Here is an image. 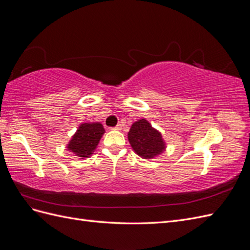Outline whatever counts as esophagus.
<instances>
[{
	"mask_svg": "<svg viewBox=\"0 0 250 250\" xmlns=\"http://www.w3.org/2000/svg\"><path fill=\"white\" fill-rule=\"evenodd\" d=\"M123 129V125H117L116 126H114V127H112V130H115V131H119V130H121Z\"/></svg>",
	"mask_w": 250,
	"mask_h": 250,
	"instance_id": "1",
	"label": "esophagus"
}]
</instances>
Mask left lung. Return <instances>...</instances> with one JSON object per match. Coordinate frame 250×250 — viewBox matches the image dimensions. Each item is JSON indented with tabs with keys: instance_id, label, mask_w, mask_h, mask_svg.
Instances as JSON below:
<instances>
[{
	"instance_id": "8db88e82",
	"label": "left lung",
	"mask_w": 250,
	"mask_h": 250,
	"mask_svg": "<svg viewBox=\"0 0 250 250\" xmlns=\"http://www.w3.org/2000/svg\"><path fill=\"white\" fill-rule=\"evenodd\" d=\"M127 139L134 152L143 159H153L166 150L161 132L145 118L135 121L127 133Z\"/></svg>"
}]
</instances>
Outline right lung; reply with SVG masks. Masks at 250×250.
<instances>
[{
	"label": "right lung",
	"instance_id": "right-lung-1",
	"mask_svg": "<svg viewBox=\"0 0 250 250\" xmlns=\"http://www.w3.org/2000/svg\"><path fill=\"white\" fill-rule=\"evenodd\" d=\"M104 133L105 130L100 123L81 124L67 144V149L80 159L90 158Z\"/></svg>",
	"mask_w": 250,
	"mask_h": 250
}]
</instances>
